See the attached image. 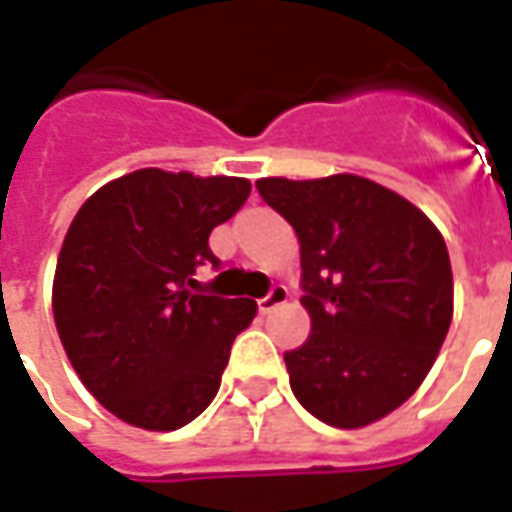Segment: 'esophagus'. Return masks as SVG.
<instances>
[{
	"instance_id": "34e87169",
	"label": "esophagus",
	"mask_w": 512,
	"mask_h": 512,
	"mask_svg": "<svg viewBox=\"0 0 512 512\" xmlns=\"http://www.w3.org/2000/svg\"><path fill=\"white\" fill-rule=\"evenodd\" d=\"M285 301H288V290L282 288V285H274L263 299H257V310L263 312V315H268V312L277 310L279 304H285Z\"/></svg>"
}]
</instances>
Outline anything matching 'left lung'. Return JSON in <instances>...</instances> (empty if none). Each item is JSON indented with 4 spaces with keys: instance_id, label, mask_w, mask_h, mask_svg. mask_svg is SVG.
Instances as JSON below:
<instances>
[{
    "instance_id": "left-lung-1",
    "label": "left lung",
    "mask_w": 512,
    "mask_h": 512,
    "mask_svg": "<svg viewBox=\"0 0 512 512\" xmlns=\"http://www.w3.org/2000/svg\"><path fill=\"white\" fill-rule=\"evenodd\" d=\"M255 186L299 235L312 332L285 351L290 389L326 425L365 428L436 362L452 321L447 244L419 208L359 175Z\"/></svg>"
}]
</instances>
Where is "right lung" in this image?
Returning a JSON list of instances; mask_svg holds the SVG:
<instances>
[{"label": "right lung", "instance_id": "obj_1", "mask_svg": "<svg viewBox=\"0 0 512 512\" xmlns=\"http://www.w3.org/2000/svg\"><path fill=\"white\" fill-rule=\"evenodd\" d=\"M252 183L136 169L106 183L68 227L54 274V323L82 384L115 417L178 430L219 392L255 301L208 296L197 268L219 257L216 224Z\"/></svg>", "mask_w": 512, "mask_h": 512}]
</instances>
